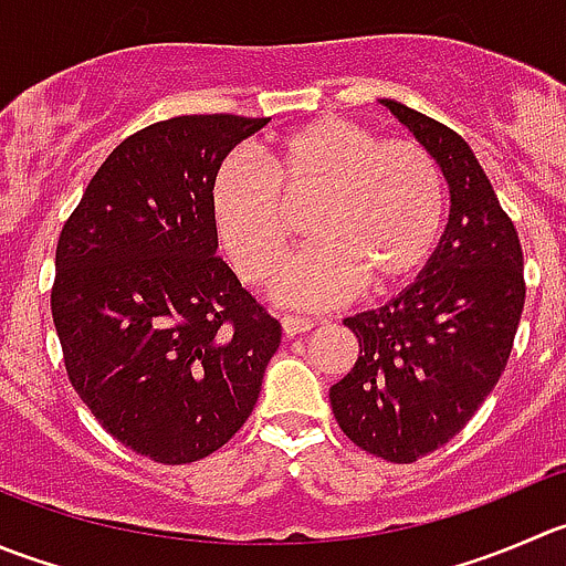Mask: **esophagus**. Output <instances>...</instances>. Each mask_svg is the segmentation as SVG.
I'll list each match as a JSON object with an SVG mask.
<instances>
[{
	"mask_svg": "<svg viewBox=\"0 0 566 566\" xmlns=\"http://www.w3.org/2000/svg\"><path fill=\"white\" fill-rule=\"evenodd\" d=\"M315 326L312 323V317H304V315H282V328L287 337H295V334H304L310 332V328Z\"/></svg>",
	"mask_w": 566,
	"mask_h": 566,
	"instance_id": "esophagus-1",
	"label": "esophagus"
}]
</instances>
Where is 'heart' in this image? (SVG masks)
<instances>
[{
    "mask_svg": "<svg viewBox=\"0 0 566 566\" xmlns=\"http://www.w3.org/2000/svg\"><path fill=\"white\" fill-rule=\"evenodd\" d=\"M232 155L210 185V212L238 276L265 284L290 245L284 201L315 199L312 245L273 284L282 304L323 310L367 282L384 293L409 282L440 243L446 177L415 140H381L350 118H315L262 151Z\"/></svg>",
    "mask_w": 566,
    "mask_h": 566,
    "instance_id": "heart-1",
    "label": "heart"
}]
</instances>
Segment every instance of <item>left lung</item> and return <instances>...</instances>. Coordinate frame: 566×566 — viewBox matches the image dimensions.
<instances>
[{
    "mask_svg": "<svg viewBox=\"0 0 566 566\" xmlns=\"http://www.w3.org/2000/svg\"><path fill=\"white\" fill-rule=\"evenodd\" d=\"M381 104L440 163L451 216L403 293L345 317L359 356L328 398L354 446L409 464L453 440L506 370L525 304L523 249L462 135L392 98Z\"/></svg>",
    "mask_w": 566,
    "mask_h": 566,
    "instance_id": "8db88e82",
    "label": "left lung"
}]
</instances>
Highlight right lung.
<instances>
[{"label":"right lung","instance_id":"1","mask_svg":"<svg viewBox=\"0 0 566 566\" xmlns=\"http://www.w3.org/2000/svg\"><path fill=\"white\" fill-rule=\"evenodd\" d=\"M268 124L179 115L120 140L54 254L65 373L102 429L160 464H190L249 420L282 326L216 254L210 185Z\"/></svg>","mask_w":566,"mask_h":566}]
</instances>
